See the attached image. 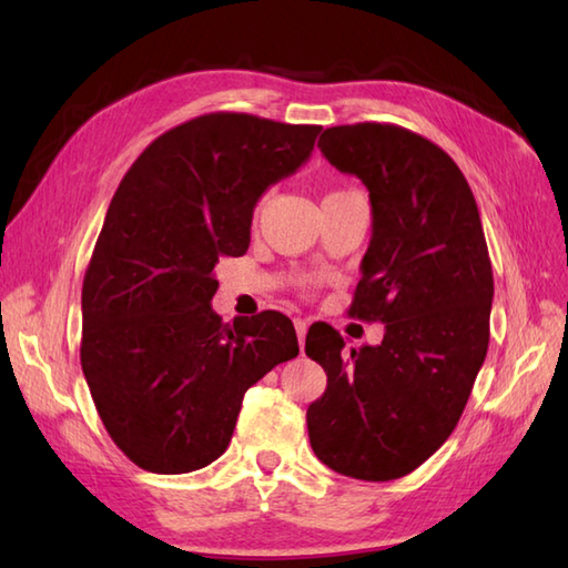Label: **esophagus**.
I'll use <instances>...</instances> for the list:
<instances>
[{
	"label": "esophagus",
	"instance_id": "34e87169",
	"mask_svg": "<svg viewBox=\"0 0 568 568\" xmlns=\"http://www.w3.org/2000/svg\"><path fill=\"white\" fill-rule=\"evenodd\" d=\"M295 332H297V342H300V348L305 346V334H307V322L305 320H295Z\"/></svg>",
	"mask_w": 568,
	"mask_h": 568
}]
</instances>
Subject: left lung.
Instances as JSON below:
<instances>
[{"mask_svg":"<svg viewBox=\"0 0 568 568\" xmlns=\"http://www.w3.org/2000/svg\"><path fill=\"white\" fill-rule=\"evenodd\" d=\"M320 151L368 187L373 236L348 315L383 322L378 346L344 352L312 324L305 352L327 373L307 407L322 464L361 480H393L449 439L486 361L493 268L478 204L437 143L395 124L332 126Z\"/></svg>","mask_w":568,"mask_h":568,"instance_id":"left-lung-1","label":"left lung"}]
</instances>
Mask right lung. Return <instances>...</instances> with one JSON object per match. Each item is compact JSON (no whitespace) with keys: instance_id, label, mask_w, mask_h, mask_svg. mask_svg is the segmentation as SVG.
Instances as JSON below:
<instances>
[{"instance_id":"add662e5","label":"right lung","mask_w":568,"mask_h":568,"mask_svg":"<svg viewBox=\"0 0 568 568\" xmlns=\"http://www.w3.org/2000/svg\"><path fill=\"white\" fill-rule=\"evenodd\" d=\"M322 126L212 112L165 131L119 183L82 283L80 364L114 444L151 474L220 458L244 393L297 356L275 310L224 324L214 265L244 256L253 207Z\"/></svg>"}]
</instances>
